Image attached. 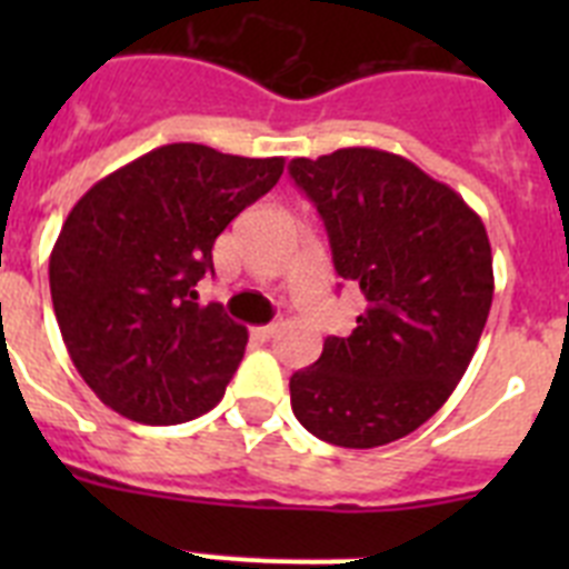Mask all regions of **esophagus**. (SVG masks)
<instances>
[{"label": "esophagus", "mask_w": 569, "mask_h": 569, "mask_svg": "<svg viewBox=\"0 0 569 569\" xmlns=\"http://www.w3.org/2000/svg\"><path fill=\"white\" fill-rule=\"evenodd\" d=\"M276 330H279V325H276V321H270V325H261V328H253V333L259 336V339H270V336H273Z\"/></svg>", "instance_id": "1"}]
</instances>
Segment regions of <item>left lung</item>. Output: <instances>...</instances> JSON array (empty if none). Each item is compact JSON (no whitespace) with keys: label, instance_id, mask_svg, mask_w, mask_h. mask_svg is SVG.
I'll use <instances>...</instances> for the list:
<instances>
[{"label":"left lung","instance_id":"obj_1","mask_svg":"<svg viewBox=\"0 0 569 569\" xmlns=\"http://www.w3.org/2000/svg\"><path fill=\"white\" fill-rule=\"evenodd\" d=\"M290 179L328 230L333 268L365 296L356 330L290 376L305 430L336 447L405 439L450 399L492 305L479 213L405 156L341 148L293 159Z\"/></svg>","mask_w":569,"mask_h":569}]
</instances>
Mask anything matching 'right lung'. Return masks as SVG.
Segmentation results:
<instances>
[{"mask_svg": "<svg viewBox=\"0 0 569 569\" xmlns=\"http://www.w3.org/2000/svg\"><path fill=\"white\" fill-rule=\"evenodd\" d=\"M284 159L176 142L113 170L73 204L50 253L70 361L110 410L179 425L219 405L248 330L199 305L213 241L279 182Z\"/></svg>", "mask_w": 569, "mask_h": 569, "instance_id": "1", "label": "right lung"}]
</instances>
